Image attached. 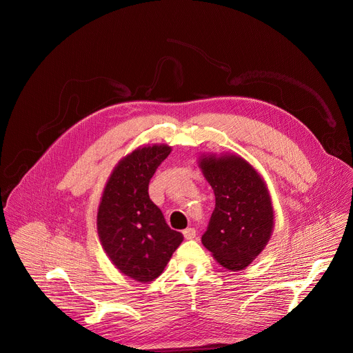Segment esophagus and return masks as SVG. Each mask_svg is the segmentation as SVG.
<instances>
[{
	"label": "esophagus",
	"instance_id": "34e87169",
	"mask_svg": "<svg viewBox=\"0 0 353 353\" xmlns=\"http://www.w3.org/2000/svg\"><path fill=\"white\" fill-rule=\"evenodd\" d=\"M183 234H184V237H185L187 240H192V239L195 237V229H194V228H187V229L183 232Z\"/></svg>",
	"mask_w": 353,
	"mask_h": 353
}]
</instances>
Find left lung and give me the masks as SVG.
I'll list each match as a JSON object with an SVG mask.
<instances>
[{
    "label": "left lung",
    "mask_w": 353,
    "mask_h": 353,
    "mask_svg": "<svg viewBox=\"0 0 353 353\" xmlns=\"http://www.w3.org/2000/svg\"><path fill=\"white\" fill-rule=\"evenodd\" d=\"M198 165L215 194V210L201 241L222 267L241 271L264 250L274 229L267 184L234 154L203 155Z\"/></svg>",
    "instance_id": "8db88e82"
}]
</instances>
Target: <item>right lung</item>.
<instances>
[{"label":"right lung","instance_id":"add662e5","mask_svg":"<svg viewBox=\"0 0 353 353\" xmlns=\"http://www.w3.org/2000/svg\"><path fill=\"white\" fill-rule=\"evenodd\" d=\"M169 145L132 150L112 172L97 210V233L108 257L137 282L157 279L183 241L150 201L149 180L169 157Z\"/></svg>","mask_w":353,"mask_h":353}]
</instances>
